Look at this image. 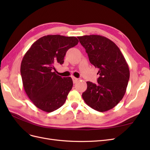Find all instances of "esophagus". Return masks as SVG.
<instances>
[{
    "instance_id": "1",
    "label": "esophagus",
    "mask_w": 150,
    "mask_h": 150,
    "mask_svg": "<svg viewBox=\"0 0 150 150\" xmlns=\"http://www.w3.org/2000/svg\"><path fill=\"white\" fill-rule=\"evenodd\" d=\"M72 81H73V83H77V81H78V78H75V77H74V76H72Z\"/></svg>"
}]
</instances>
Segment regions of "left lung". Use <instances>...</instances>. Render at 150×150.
Here are the masks:
<instances>
[{
  "mask_svg": "<svg viewBox=\"0 0 150 150\" xmlns=\"http://www.w3.org/2000/svg\"><path fill=\"white\" fill-rule=\"evenodd\" d=\"M85 48L91 64L98 67V83L88 81L82 96L89 106L99 112L111 110L126 93L129 79L128 64L119 47L112 40L99 35L78 37Z\"/></svg>",
  "mask_w": 150,
  "mask_h": 150,
  "instance_id": "1",
  "label": "left lung"
}]
</instances>
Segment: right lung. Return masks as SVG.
Wrapping results in <instances>:
<instances>
[{
    "label": "right lung",
    "instance_id": "add662e5",
    "mask_svg": "<svg viewBox=\"0 0 150 150\" xmlns=\"http://www.w3.org/2000/svg\"><path fill=\"white\" fill-rule=\"evenodd\" d=\"M78 42L76 37L45 35L32 45L22 59L21 74L24 90L40 110L52 112L64 104L73 83L71 77L56 74L55 66L64 63L67 50Z\"/></svg>",
    "mask_w": 150,
    "mask_h": 150
}]
</instances>
